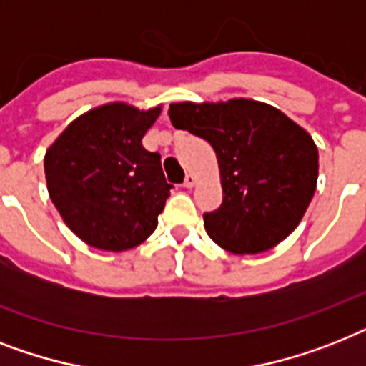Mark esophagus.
<instances>
[{"label": "esophagus", "instance_id": "34e87169", "mask_svg": "<svg viewBox=\"0 0 366 366\" xmlns=\"http://www.w3.org/2000/svg\"><path fill=\"white\" fill-rule=\"evenodd\" d=\"M195 184H197V177H195V174H192V173L186 174V180H184V188L192 189Z\"/></svg>", "mask_w": 366, "mask_h": 366}]
</instances>
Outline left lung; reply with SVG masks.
I'll return each mask as SVG.
<instances>
[{
    "instance_id": "left-lung-1",
    "label": "left lung",
    "mask_w": 366,
    "mask_h": 366,
    "mask_svg": "<svg viewBox=\"0 0 366 366\" xmlns=\"http://www.w3.org/2000/svg\"><path fill=\"white\" fill-rule=\"evenodd\" d=\"M177 129L203 137L218 157L222 207L203 214L210 239L231 254L274 248L301 224L317 182V147L307 129L254 99L173 103Z\"/></svg>"
}]
</instances>
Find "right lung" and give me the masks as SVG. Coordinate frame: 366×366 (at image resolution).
<instances>
[{
	"mask_svg": "<svg viewBox=\"0 0 366 366\" xmlns=\"http://www.w3.org/2000/svg\"><path fill=\"white\" fill-rule=\"evenodd\" d=\"M162 105L141 111L114 101L80 114L44 154L52 203L73 233L107 252L132 250L157 227L169 197L162 156L142 137Z\"/></svg>",
	"mask_w": 366,
	"mask_h": 366,
	"instance_id": "add662e5",
	"label": "right lung"
}]
</instances>
